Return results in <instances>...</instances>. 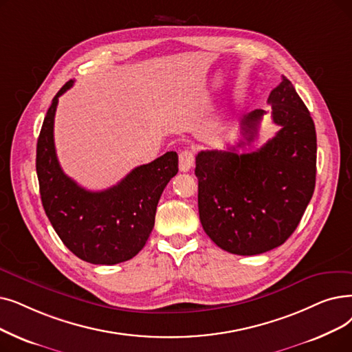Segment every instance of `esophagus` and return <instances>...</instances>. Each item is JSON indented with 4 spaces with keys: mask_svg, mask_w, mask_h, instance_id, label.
I'll list each match as a JSON object with an SVG mask.
<instances>
[{
    "mask_svg": "<svg viewBox=\"0 0 352 352\" xmlns=\"http://www.w3.org/2000/svg\"><path fill=\"white\" fill-rule=\"evenodd\" d=\"M194 165V152L190 149H182L179 152V171L187 173Z\"/></svg>",
    "mask_w": 352,
    "mask_h": 352,
    "instance_id": "obj_1",
    "label": "esophagus"
}]
</instances>
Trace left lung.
Returning a JSON list of instances; mask_svg holds the SVG:
<instances>
[{
    "label": "left lung",
    "instance_id": "1",
    "mask_svg": "<svg viewBox=\"0 0 352 352\" xmlns=\"http://www.w3.org/2000/svg\"><path fill=\"white\" fill-rule=\"evenodd\" d=\"M267 103L280 129L262 148L250 154L201 151L195 157L200 221L207 236L233 254H261L283 244L315 190L316 132L308 108L285 76ZM263 115V109L244 115L241 131L249 144Z\"/></svg>",
    "mask_w": 352,
    "mask_h": 352
}]
</instances>
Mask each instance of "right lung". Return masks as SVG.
Masks as SVG:
<instances>
[{"label":"right lung","instance_id":"obj_1","mask_svg":"<svg viewBox=\"0 0 352 352\" xmlns=\"http://www.w3.org/2000/svg\"><path fill=\"white\" fill-rule=\"evenodd\" d=\"M72 86L69 80L53 98L37 141L41 203L57 236L73 254L94 265L126 262L142 250L154 228L161 194L178 173V155L170 151L136 166L108 190L80 187L60 166L53 135L58 98Z\"/></svg>","mask_w":352,"mask_h":352}]
</instances>
